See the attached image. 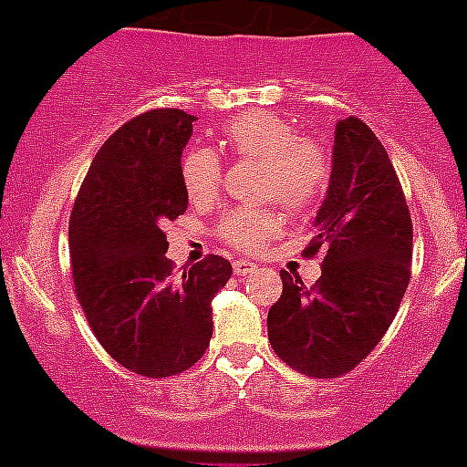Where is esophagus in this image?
<instances>
[{
	"mask_svg": "<svg viewBox=\"0 0 467 467\" xmlns=\"http://www.w3.org/2000/svg\"><path fill=\"white\" fill-rule=\"evenodd\" d=\"M256 268V264L247 262V259H238V262H234V273L236 275H247V273H252Z\"/></svg>",
	"mask_w": 467,
	"mask_h": 467,
	"instance_id": "obj_1",
	"label": "esophagus"
}]
</instances>
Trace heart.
I'll use <instances>...</instances> for the list:
<instances>
[{"label": "heart", "mask_w": 467, "mask_h": 467, "mask_svg": "<svg viewBox=\"0 0 467 467\" xmlns=\"http://www.w3.org/2000/svg\"><path fill=\"white\" fill-rule=\"evenodd\" d=\"M224 145L238 160L264 161L266 199H277L292 213L317 203L331 181V157L319 140L298 136L289 119L271 110L236 115L224 127ZM182 187L194 203H211L220 194L222 161L211 148H192L181 164ZM285 220L275 208H236L217 224L224 243L245 252L262 250L280 236Z\"/></svg>", "instance_id": "b5f03b06"}]
</instances>
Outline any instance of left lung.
I'll return each mask as SVG.
<instances>
[{"instance_id": "left-lung-1", "label": "left lung", "mask_w": 467, "mask_h": 467, "mask_svg": "<svg viewBox=\"0 0 467 467\" xmlns=\"http://www.w3.org/2000/svg\"><path fill=\"white\" fill-rule=\"evenodd\" d=\"M317 234L303 250L324 254L307 289L286 271L268 310L277 357L307 378H340L373 352L391 327L410 282L412 220L387 150L366 122L336 125L327 199Z\"/></svg>"}]
</instances>
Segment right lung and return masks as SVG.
<instances>
[{
  "label": "right lung",
  "instance_id": "add662e5",
  "mask_svg": "<svg viewBox=\"0 0 467 467\" xmlns=\"http://www.w3.org/2000/svg\"><path fill=\"white\" fill-rule=\"evenodd\" d=\"M194 115L155 109L94 155L68 220L76 296L101 348L131 373L169 378L194 366L213 336L211 301L231 277L208 254L182 273L161 226L187 211L182 148Z\"/></svg>",
  "mask_w": 467,
  "mask_h": 467
}]
</instances>
